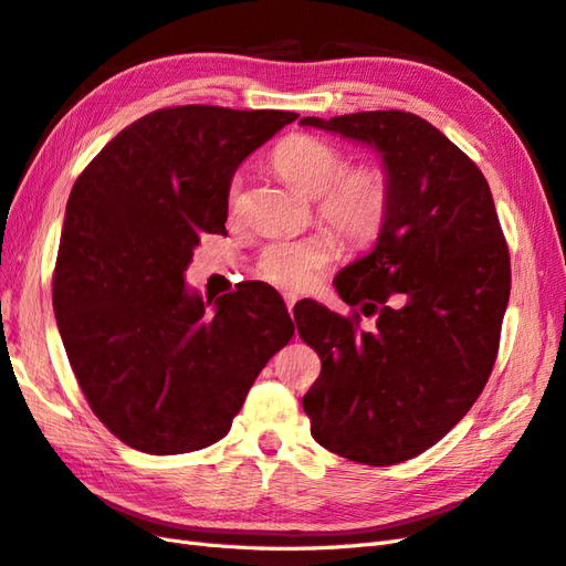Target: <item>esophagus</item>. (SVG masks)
<instances>
[{
  "label": "esophagus",
  "mask_w": 566,
  "mask_h": 566,
  "mask_svg": "<svg viewBox=\"0 0 566 566\" xmlns=\"http://www.w3.org/2000/svg\"><path fill=\"white\" fill-rule=\"evenodd\" d=\"M296 296H292V294H289L286 296V311H289V315H294V306H296Z\"/></svg>",
  "instance_id": "obj_1"
}]
</instances>
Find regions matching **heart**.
<instances>
[{"label":"heart","instance_id":"b5f03b06","mask_svg":"<svg viewBox=\"0 0 566 566\" xmlns=\"http://www.w3.org/2000/svg\"><path fill=\"white\" fill-rule=\"evenodd\" d=\"M272 167L298 191L315 198L317 220L327 224L349 249H366L382 234L392 212V177L378 165H354L337 145L325 138L296 134L272 150ZM227 210L243 212V177L227 181ZM339 255V241L329 231L268 243L258 255L255 274L263 282L306 292Z\"/></svg>","mask_w":566,"mask_h":566}]
</instances>
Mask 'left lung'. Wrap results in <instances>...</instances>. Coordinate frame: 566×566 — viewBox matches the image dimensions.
I'll use <instances>...</instances> for the list:
<instances>
[{"label": "left lung", "instance_id": "obj_1", "mask_svg": "<svg viewBox=\"0 0 566 566\" xmlns=\"http://www.w3.org/2000/svg\"><path fill=\"white\" fill-rule=\"evenodd\" d=\"M301 124L370 143L392 177L378 243L335 280L352 315L313 301L294 315L323 364L303 397L313 438L392 467L440 442L481 397L510 301V249L483 171L426 119L385 109ZM360 314L376 317L370 328Z\"/></svg>", "mask_w": 566, "mask_h": 566}]
</instances>
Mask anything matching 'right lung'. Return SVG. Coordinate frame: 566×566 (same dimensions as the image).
Wrapping results in <instances>:
<instances>
[{"label": "right lung", "instance_id": "right-lung-1", "mask_svg": "<svg viewBox=\"0 0 566 566\" xmlns=\"http://www.w3.org/2000/svg\"><path fill=\"white\" fill-rule=\"evenodd\" d=\"M296 112L179 105L145 114L81 171L66 202L52 306L81 392L145 454L222 440L258 373L294 335L284 301L243 282L188 294L202 234H224L227 181Z\"/></svg>", "mask_w": 566, "mask_h": 566}]
</instances>
